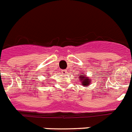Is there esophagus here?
Returning <instances> with one entry per match:
<instances>
[{"label":"esophagus","mask_w":132,"mask_h":132,"mask_svg":"<svg viewBox=\"0 0 132 132\" xmlns=\"http://www.w3.org/2000/svg\"><path fill=\"white\" fill-rule=\"evenodd\" d=\"M61 72L63 75H65V74L67 73V71L66 69H63V70H61Z\"/></svg>","instance_id":"34e87169"}]
</instances>
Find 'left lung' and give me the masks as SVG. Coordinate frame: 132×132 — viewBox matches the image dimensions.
Wrapping results in <instances>:
<instances>
[{
    "label": "left lung",
    "instance_id": "left-lung-1",
    "mask_svg": "<svg viewBox=\"0 0 132 132\" xmlns=\"http://www.w3.org/2000/svg\"><path fill=\"white\" fill-rule=\"evenodd\" d=\"M78 76H79V80H80L83 86H87L90 84V82H91V79L88 78V77H86V74L81 73L78 74Z\"/></svg>",
    "mask_w": 132,
    "mask_h": 132
}]
</instances>
